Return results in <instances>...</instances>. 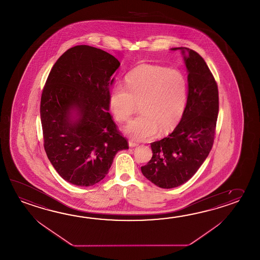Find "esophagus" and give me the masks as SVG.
Segmentation results:
<instances>
[{
    "label": "esophagus",
    "instance_id": "esophagus-1",
    "mask_svg": "<svg viewBox=\"0 0 260 260\" xmlns=\"http://www.w3.org/2000/svg\"><path fill=\"white\" fill-rule=\"evenodd\" d=\"M138 143H135V142H133V141H128V146H129V147H136V146H138Z\"/></svg>",
    "mask_w": 260,
    "mask_h": 260
}]
</instances>
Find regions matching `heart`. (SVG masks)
I'll return each instance as SVG.
<instances>
[{
    "mask_svg": "<svg viewBox=\"0 0 260 260\" xmlns=\"http://www.w3.org/2000/svg\"><path fill=\"white\" fill-rule=\"evenodd\" d=\"M127 87L117 84L109 97L117 121L126 122L140 104L142 115L124 128L131 138L144 141L156 133H167L179 123L185 109L188 82L179 70L154 64H142L126 78Z\"/></svg>",
    "mask_w": 260,
    "mask_h": 260,
    "instance_id": "heart-1",
    "label": "heart"
}]
</instances>
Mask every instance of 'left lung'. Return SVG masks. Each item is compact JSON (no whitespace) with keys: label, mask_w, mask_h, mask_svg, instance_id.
<instances>
[{"label":"left lung","mask_w":260,"mask_h":260,"mask_svg":"<svg viewBox=\"0 0 260 260\" xmlns=\"http://www.w3.org/2000/svg\"><path fill=\"white\" fill-rule=\"evenodd\" d=\"M181 50L188 70V98L180 123L166 138L151 143L153 156L141 168L143 176L160 188L185 183L211 151L218 114L216 80L199 53ZM187 55H185V53Z\"/></svg>","instance_id":"1"}]
</instances>
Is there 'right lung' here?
Segmentation results:
<instances>
[{
    "instance_id": "obj_1",
    "label": "right lung",
    "mask_w": 260,
    "mask_h": 260,
    "mask_svg": "<svg viewBox=\"0 0 260 260\" xmlns=\"http://www.w3.org/2000/svg\"><path fill=\"white\" fill-rule=\"evenodd\" d=\"M119 61L101 49L77 45L53 64L41 99L43 145L64 180L77 186L103 180L128 143L109 113L112 75Z\"/></svg>"
}]
</instances>
